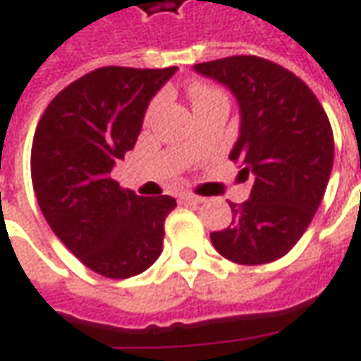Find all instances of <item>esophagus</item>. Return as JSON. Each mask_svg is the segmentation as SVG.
<instances>
[{"mask_svg": "<svg viewBox=\"0 0 361 361\" xmlns=\"http://www.w3.org/2000/svg\"><path fill=\"white\" fill-rule=\"evenodd\" d=\"M183 198V202H188V204H202L204 202V198L202 196H196V195H183L180 196Z\"/></svg>", "mask_w": 361, "mask_h": 361, "instance_id": "esophagus-1", "label": "esophagus"}]
</instances>
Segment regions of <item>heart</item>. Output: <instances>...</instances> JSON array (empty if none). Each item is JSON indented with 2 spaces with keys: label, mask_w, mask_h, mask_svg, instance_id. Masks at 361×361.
I'll list each match as a JSON object with an SVG mask.
<instances>
[{
  "label": "heart",
  "mask_w": 361,
  "mask_h": 361,
  "mask_svg": "<svg viewBox=\"0 0 361 361\" xmlns=\"http://www.w3.org/2000/svg\"><path fill=\"white\" fill-rule=\"evenodd\" d=\"M188 96L192 100V106H200V104H206V102L214 100L218 96H224V94L218 88L206 84V82H192L190 88H188Z\"/></svg>",
  "instance_id": "heart-1"
}]
</instances>
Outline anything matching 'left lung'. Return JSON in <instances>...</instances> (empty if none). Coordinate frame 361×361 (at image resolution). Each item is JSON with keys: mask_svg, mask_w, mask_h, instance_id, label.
Returning a JSON list of instances; mask_svg holds the SVG:
<instances>
[{"mask_svg": "<svg viewBox=\"0 0 361 361\" xmlns=\"http://www.w3.org/2000/svg\"><path fill=\"white\" fill-rule=\"evenodd\" d=\"M240 106V137L230 159L252 173L250 200L233 204L232 226L212 232L216 252L240 265H261L293 250L322 202L334 163V135L305 82L259 56L195 64Z\"/></svg>", "mask_w": 361, "mask_h": 361, "instance_id": "1", "label": "left lung"}]
</instances>
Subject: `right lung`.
Returning a JSON list of instances; mask_svg holds the SVG:
<instances>
[{"label": "right lung", "instance_id": "add662e5", "mask_svg": "<svg viewBox=\"0 0 361 361\" xmlns=\"http://www.w3.org/2000/svg\"><path fill=\"white\" fill-rule=\"evenodd\" d=\"M176 71L96 68L47 106L35 131L31 178L44 220L88 269L109 279L143 273L163 252L176 200L123 190L111 171L135 147L149 102Z\"/></svg>", "mask_w": 361, "mask_h": 361}]
</instances>
